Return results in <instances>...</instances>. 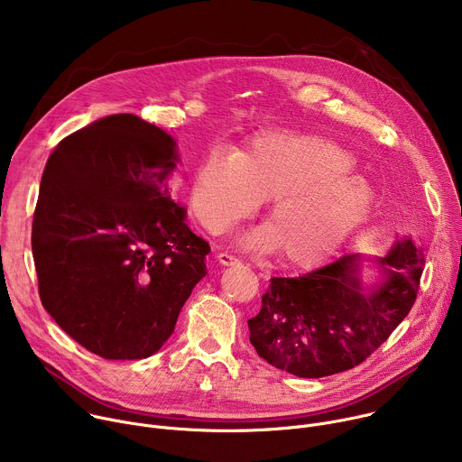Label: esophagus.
Segmentation results:
<instances>
[{
    "mask_svg": "<svg viewBox=\"0 0 462 462\" xmlns=\"http://www.w3.org/2000/svg\"><path fill=\"white\" fill-rule=\"evenodd\" d=\"M217 261L221 263V265H226V267H232V265H241V261H239L236 255L228 254V252H221V254H217Z\"/></svg>",
    "mask_w": 462,
    "mask_h": 462,
    "instance_id": "34e87169",
    "label": "esophagus"
}]
</instances>
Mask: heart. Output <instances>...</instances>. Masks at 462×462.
Wrapping results in <instances>:
<instances>
[{
    "instance_id": "heart-1",
    "label": "heart",
    "mask_w": 462,
    "mask_h": 462,
    "mask_svg": "<svg viewBox=\"0 0 462 462\" xmlns=\"http://www.w3.org/2000/svg\"><path fill=\"white\" fill-rule=\"evenodd\" d=\"M355 162L328 139L271 131L236 155L210 152L193 173L189 208L221 234L271 197L269 228L246 243L278 246L283 261L310 267L331 257L371 212L373 188L353 175Z\"/></svg>"
}]
</instances>
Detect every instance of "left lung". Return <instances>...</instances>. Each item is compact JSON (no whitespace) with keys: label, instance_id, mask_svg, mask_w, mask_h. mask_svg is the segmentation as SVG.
I'll return each mask as SVG.
<instances>
[{"label":"left lung","instance_id":"left-lung-1","mask_svg":"<svg viewBox=\"0 0 462 462\" xmlns=\"http://www.w3.org/2000/svg\"><path fill=\"white\" fill-rule=\"evenodd\" d=\"M360 257L346 254L296 278H273L261 310L248 319L250 344L278 369L321 378L369 358L410 314L420 287L424 255L399 241L378 259L385 280L362 289Z\"/></svg>","mask_w":462,"mask_h":462}]
</instances>
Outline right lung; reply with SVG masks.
Returning <instances> with one entry per match:
<instances>
[{
  "label": "right lung",
  "mask_w": 462,
  "mask_h": 462,
  "mask_svg": "<svg viewBox=\"0 0 462 462\" xmlns=\"http://www.w3.org/2000/svg\"><path fill=\"white\" fill-rule=\"evenodd\" d=\"M175 141L135 115L68 135L45 164L32 219L42 305L88 351L141 360L171 337L210 245L170 195Z\"/></svg>",
  "instance_id": "obj_1"
}]
</instances>
